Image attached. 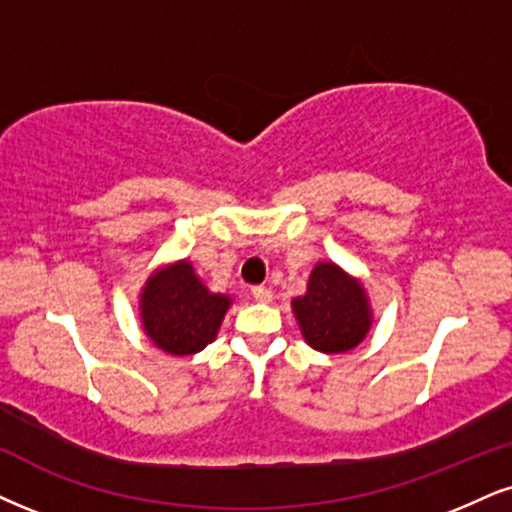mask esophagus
<instances>
[{
    "mask_svg": "<svg viewBox=\"0 0 512 512\" xmlns=\"http://www.w3.org/2000/svg\"><path fill=\"white\" fill-rule=\"evenodd\" d=\"M251 296H254L258 304H270L273 301V292L268 287H254L251 289Z\"/></svg>",
    "mask_w": 512,
    "mask_h": 512,
    "instance_id": "obj_1",
    "label": "esophagus"
}]
</instances>
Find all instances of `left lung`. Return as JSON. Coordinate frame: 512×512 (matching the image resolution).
<instances>
[{
    "label": "left lung",
    "instance_id": "left-lung-1",
    "mask_svg": "<svg viewBox=\"0 0 512 512\" xmlns=\"http://www.w3.org/2000/svg\"><path fill=\"white\" fill-rule=\"evenodd\" d=\"M292 311L304 339L320 353L356 349L372 325L363 285L332 261H320L311 270L306 294L296 296Z\"/></svg>",
    "mask_w": 512,
    "mask_h": 512
}]
</instances>
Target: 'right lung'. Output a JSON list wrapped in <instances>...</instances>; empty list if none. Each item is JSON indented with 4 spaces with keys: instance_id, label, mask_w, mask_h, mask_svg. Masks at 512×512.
Returning a JSON list of instances; mask_svg holds the SVG:
<instances>
[{
    "instance_id": "right-lung-1",
    "label": "right lung",
    "mask_w": 512,
    "mask_h": 512,
    "mask_svg": "<svg viewBox=\"0 0 512 512\" xmlns=\"http://www.w3.org/2000/svg\"><path fill=\"white\" fill-rule=\"evenodd\" d=\"M230 296L208 292L192 263L178 261L147 277L140 318L147 337L170 356H192L216 339Z\"/></svg>"
}]
</instances>
